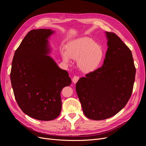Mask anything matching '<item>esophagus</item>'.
Segmentation results:
<instances>
[{
    "mask_svg": "<svg viewBox=\"0 0 146 146\" xmlns=\"http://www.w3.org/2000/svg\"><path fill=\"white\" fill-rule=\"evenodd\" d=\"M79 76H74V77L73 78V79H72V81H73V82L74 83H77V82L79 80Z\"/></svg>",
    "mask_w": 146,
    "mask_h": 146,
    "instance_id": "obj_1",
    "label": "esophagus"
}]
</instances>
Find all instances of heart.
<instances>
[{
  "mask_svg": "<svg viewBox=\"0 0 146 146\" xmlns=\"http://www.w3.org/2000/svg\"><path fill=\"white\" fill-rule=\"evenodd\" d=\"M65 61L78 60V66L86 73L95 71L101 64L104 58V51L100 45L89 38L76 41L69 44L67 52H62Z\"/></svg>",
  "mask_w": 146,
  "mask_h": 146,
  "instance_id": "b5f03b06",
  "label": "heart"
}]
</instances>
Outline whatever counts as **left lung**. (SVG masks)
Instances as JSON below:
<instances>
[{
  "label": "left lung",
  "mask_w": 146,
  "mask_h": 146,
  "mask_svg": "<svg viewBox=\"0 0 146 146\" xmlns=\"http://www.w3.org/2000/svg\"><path fill=\"white\" fill-rule=\"evenodd\" d=\"M106 34L108 48L102 66L80 78L76 85L84 114L96 121L113 117L126 105L136 72L130 49L117 34Z\"/></svg>",
  "instance_id": "8db88e82"
}]
</instances>
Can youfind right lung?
<instances>
[{
	"label": "right lung",
	"mask_w": 146,
	"mask_h": 146,
	"mask_svg": "<svg viewBox=\"0 0 146 146\" xmlns=\"http://www.w3.org/2000/svg\"><path fill=\"white\" fill-rule=\"evenodd\" d=\"M51 29H33L15 52L11 71L14 96L21 110L41 121L56 118L61 112L60 92L72 81L47 54Z\"/></svg>",
	"instance_id": "1"
}]
</instances>
